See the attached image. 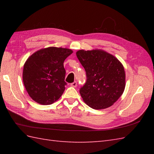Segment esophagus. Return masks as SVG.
I'll return each instance as SVG.
<instances>
[{
    "label": "esophagus",
    "mask_w": 154,
    "mask_h": 154,
    "mask_svg": "<svg viewBox=\"0 0 154 154\" xmlns=\"http://www.w3.org/2000/svg\"><path fill=\"white\" fill-rule=\"evenodd\" d=\"M77 81H74V82L71 83V86L73 87H77Z\"/></svg>",
    "instance_id": "34e87169"
}]
</instances>
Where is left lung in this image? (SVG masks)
<instances>
[{"label": "left lung", "mask_w": 154, "mask_h": 154, "mask_svg": "<svg viewBox=\"0 0 154 154\" xmlns=\"http://www.w3.org/2000/svg\"><path fill=\"white\" fill-rule=\"evenodd\" d=\"M76 55L86 71V82L79 90L84 102L97 110L112 106L125 88L122 63L103 50H79Z\"/></svg>", "instance_id": "8db88e82"}]
</instances>
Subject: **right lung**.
Masks as SVG:
<instances>
[{
	"instance_id": "right-lung-1",
	"label": "right lung",
	"mask_w": 154,
	"mask_h": 154,
	"mask_svg": "<svg viewBox=\"0 0 154 154\" xmlns=\"http://www.w3.org/2000/svg\"><path fill=\"white\" fill-rule=\"evenodd\" d=\"M72 53L69 49L50 47L28 59L23 69V82L34 101L48 105L60 99L67 85L63 62Z\"/></svg>"
}]
</instances>
